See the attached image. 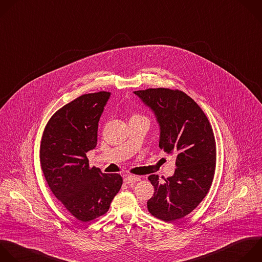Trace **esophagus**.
<instances>
[{
    "label": "esophagus",
    "mask_w": 262,
    "mask_h": 262,
    "mask_svg": "<svg viewBox=\"0 0 262 262\" xmlns=\"http://www.w3.org/2000/svg\"><path fill=\"white\" fill-rule=\"evenodd\" d=\"M140 180H141V178L138 177V176H126L123 181H124V183H126V184H130V183L138 182V181H140Z\"/></svg>",
    "instance_id": "1"
}]
</instances>
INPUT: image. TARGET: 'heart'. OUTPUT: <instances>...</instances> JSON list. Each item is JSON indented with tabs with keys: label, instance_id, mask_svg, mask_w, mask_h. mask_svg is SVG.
Returning a JSON list of instances; mask_svg holds the SVG:
<instances>
[{
	"label": "heart",
	"instance_id": "obj_1",
	"mask_svg": "<svg viewBox=\"0 0 262 262\" xmlns=\"http://www.w3.org/2000/svg\"><path fill=\"white\" fill-rule=\"evenodd\" d=\"M134 117H138V115H136V116H134Z\"/></svg>",
	"mask_w": 262,
	"mask_h": 262
}]
</instances>
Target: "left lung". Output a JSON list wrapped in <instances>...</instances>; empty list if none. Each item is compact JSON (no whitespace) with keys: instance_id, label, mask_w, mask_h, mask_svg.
<instances>
[{"instance_id":"1","label":"left lung","mask_w":262,"mask_h":262,"mask_svg":"<svg viewBox=\"0 0 262 262\" xmlns=\"http://www.w3.org/2000/svg\"><path fill=\"white\" fill-rule=\"evenodd\" d=\"M134 94L155 115L159 148L176 155L175 172L159 182L148 177L154 194L148 211L165 222L191 213L207 195L215 172L216 142L212 126L200 106L186 94L168 89H149Z\"/></svg>"}]
</instances>
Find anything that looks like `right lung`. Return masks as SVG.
I'll return each mask as SVG.
<instances>
[{
    "label": "right lung",
    "mask_w": 262,
    "mask_h": 262,
    "mask_svg": "<svg viewBox=\"0 0 262 262\" xmlns=\"http://www.w3.org/2000/svg\"><path fill=\"white\" fill-rule=\"evenodd\" d=\"M110 96L83 95L67 104L50 118L41 141V167L48 186L82 222L106 214L122 185L120 175L90 167L86 157L97 146L99 121Z\"/></svg>",
    "instance_id": "right-lung-1"
}]
</instances>
